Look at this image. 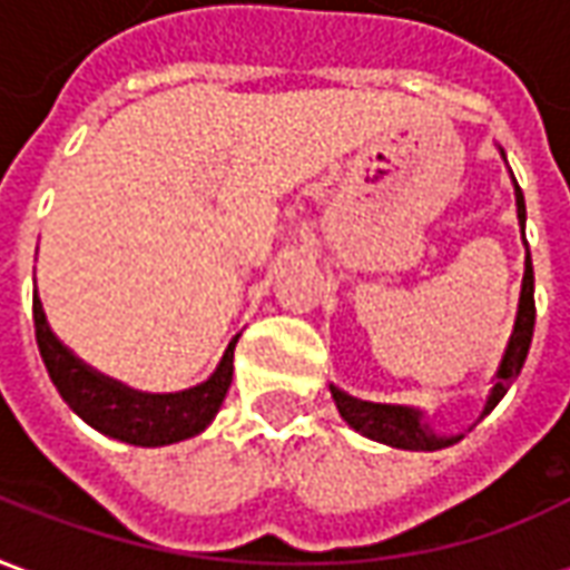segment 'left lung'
I'll return each mask as SVG.
<instances>
[{"mask_svg": "<svg viewBox=\"0 0 570 570\" xmlns=\"http://www.w3.org/2000/svg\"><path fill=\"white\" fill-rule=\"evenodd\" d=\"M515 213H519V225H522V237H525V198H522V188L519 186H515ZM531 335H534V268H531V253H528L513 333H510V342L503 347L501 366L494 372V387H491L489 400H485L482 415H489L491 409L501 403V396L510 391L513 379L522 372L528 347H531ZM330 391H333L338 415L357 430V433H363V436H370L375 442H384V445L409 449V452H436V449H445V445L461 440V436H440V433H433L428 421H424L421 409L366 403V400H357V396L338 391L335 384H330Z\"/></svg>", "mask_w": 570, "mask_h": 570, "instance_id": "8db88e82", "label": "left lung"}]
</instances>
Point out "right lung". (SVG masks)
<instances>
[{
	"label": "right lung",
	"instance_id": "obj_1",
	"mask_svg": "<svg viewBox=\"0 0 570 570\" xmlns=\"http://www.w3.org/2000/svg\"><path fill=\"white\" fill-rule=\"evenodd\" d=\"M32 323H36V342L45 360V370L55 382L57 394L67 400V406L112 440L130 445H170V442L198 436L223 406L225 394L232 387L235 372L237 335L225 347L219 366L207 382L195 384L179 394H142L128 384L106 379L88 363H81L69 351L45 321L39 296H32Z\"/></svg>",
	"mask_w": 570,
	"mask_h": 570
}]
</instances>
